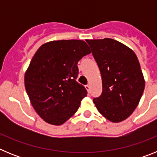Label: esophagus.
<instances>
[{"instance_id":"34e87169","label":"esophagus","mask_w":157,"mask_h":157,"mask_svg":"<svg viewBox=\"0 0 157 157\" xmlns=\"http://www.w3.org/2000/svg\"><path fill=\"white\" fill-rule=\"evenodd\" d=\"M85 88H86V90L88 91V92H90V85L85 86Z\"/></svg>"}]
</instances>
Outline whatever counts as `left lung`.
I'll list each match as a JSON object with an SVG mask.
<instances>
[{"instance_id":"obj_1","label":"left lung","mask_w":157,"mask_h":157,"mask_svg":"<svg viewBox=\"0 0 157 157\" xmlns=\"http://www.w3.org/2000/svg\"><path fill=\"white\" fill-rule=\"evenodd\" d=\"M99 67L102 94L94 98L99 112L112 123L127 119L138 106L145 79L132 49L112 38L86 40Z\"/></svg>"}]
</instances>
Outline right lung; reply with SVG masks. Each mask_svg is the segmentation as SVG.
Returning <instances> with one entry per match:
<instances>
[{
  "mask_svg": "<svg viewBox=\"0 0 157 157\" xmlns=\"http://www.w3.org/2000/svg\"><path fill=\"white\" fill-rule=\"evenodd\" d=\"M91 52L82 40H59L43 44L32 58L24 82L32 106L52 125H61L77 112L86 97L76 82L78 62Z\"/></svg>",
  "mask_w": 157,
  "mask_h": 157,
  "instance_id": "obj_1",
  "label": "right lung"
}]
</instances>
